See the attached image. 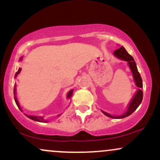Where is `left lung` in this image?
I'll return each instance as SVG.
<instances>
[{
    "instance_id": "1",
    "label": "left lung",
    "mask_w": 160,
    "mask_h": 160,
    "mask_svg": "<svg viewBox=\"0 0 160 160\" xmlns=\"http://www.w3.org/2000/svg\"><path fill=\"white\" fill-rule=\"evenodd\" d=\"M113 54L116 57L120 59V60H122L125 61H127L129 65V67H130L131 70L132 72V74H133L134 80L135 82L136 85H137L138 88H139V89L138 90L137 93H136L133 99L132 100L131 103H129L128 109H127V112L123 115H121V116H111L110 114L107 113V112H104V111H102V112L104 115H106L108 117L112 118V119H123V118L127 117V116H130L132 112H134L136 110V109L139 107V105L141 104V101H142L143 99V91L141 88H143V83H142V78H141V75L138 72L137 66H136V62L134 61V58L131 56L130 54H128V52L126 51V50L125 49L123 46H122L121 48H119V49L116 50L114 51Z\"/></svg>"
}]
</instances>
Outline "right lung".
I'll list each match as a JSON object with an SVG mask.
<instances>
[{
  "label": "right lung",
  "mask_w": 160,
  "mask_h": 160,
  "mask_svg": "<svg viewBox=\"0 0 160 160\" xmlns=\"http://www.w3.org/2000/svg\"><path fill=\"white\" fill-rule=\"evenodd\" d=\"M22 57H21L20 58V60H22ZM21 72V69L20 68H19V69H18V71L17 72H16V74H15V77H17V75L19 74V72ZM72 93H73V91L72 90H71L70 91H69V93H68V94H67V98H70L71 97H72ZM13 94H14V100H15V102H16V103H17V107H19V109H20L21 111H22V109H21V108H20V106H19V102H18V100H17V97H16V86L15 87H14V89H13ZM26 116H27V117L28 118H29V119H32V120H34V121H37V122H47V121H45V120H44V118L43 117H41V116H27V115H26Z\"/></svg>",
  "instance_id": "add662e5"
}]
</instances>
